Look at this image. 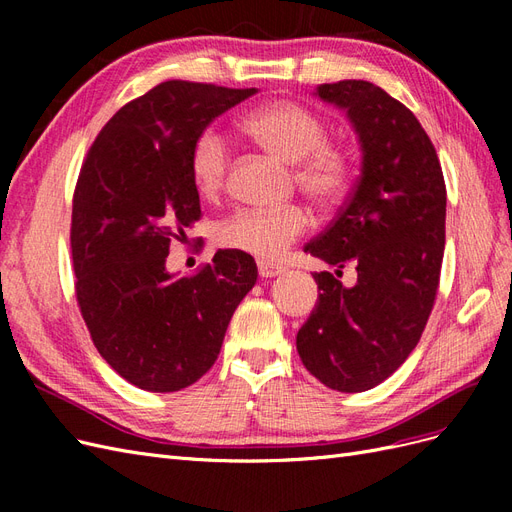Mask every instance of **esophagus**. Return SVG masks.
Masks as SVG:
<instances>
[{"mask_svg":"<svg viewBox=\"0 0 512 512\" xmlns=\"http://www.w3.org/2000/svg\"><path fill=\"white\" fill-rule=\"evenodd\" d=\"M286 271V267L282 265H275V262L269 260H258V273L260 277H277Z\"/></svg>","mask_w":512,"mask_h":512,"instance_id":"obj_1","label":"esophagus"}]
</instances>
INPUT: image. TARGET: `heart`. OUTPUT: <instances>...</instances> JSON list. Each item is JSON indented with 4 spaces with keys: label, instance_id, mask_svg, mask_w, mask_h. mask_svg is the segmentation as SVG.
I'll return each mask as SVG.
<instances>
[{
    "label": "heart",
    "instance_id": "heart-1",
    "mask_svg": "<svg viewBox=\"0 0 512 512\" xmlns=\"http://www.w3.org/2000/svg\"><path fill=\"white\" fill-rule=\"evenodd\" d=\"M250 141L284 164H292L294 181L320 205H335L350 181L346 151L327 143V128L318 115L294 102H271L241 121ZM190 175L200 198L220 196L228 175L224 136L205 130L190 153ZM309 224L299 205L280 209H241L226 218L215 239L228 250L260 258L280 256Z\"/></svg>",
    "mask_w": 512,
    "mask_h": 512
}]
</instances>
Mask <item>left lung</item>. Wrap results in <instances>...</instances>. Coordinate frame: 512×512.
<instances>
[{
    "instance_id": "obj_1",
    "label": "left lung",
    "mask_w": 512,
    "mask_h": 512,
    "mask_svg": "<svg viewBox=\"0 0 512 512\" xmlns=\"http://www.w3.org/2000/svg\"><path fill=\"white\" fill-rule=\"evenodd\" d=\"M359 138L361 175L333 224L305 252L356 267L346 288L314 273L318 303L297 333L303 365L342 393L374 389L416 348L436 301L444 256L446 188L427 132L412 111L369 81L318 85Z\"/></svg>"
}]
</instances>
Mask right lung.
<instances>
[{"instance_id": "1", "label": "right lung", "mask_w": 512, "mask_h": 512, "mask_svg": "<svg viewBox=\"0 0 512 512\" xmlns=\"http://www.w3.org/2000/svg\"><path fill=\"white\" fill-rule=\"evenodd\" d=\"M258 89L166 81L128 102L91 145L72 200L76 301L121 378L175 393L205 376L258 277L250 254L220 250L192 275L166 269L170 241L200 218L196 138Z\"/></svg>"}]
</instances>
